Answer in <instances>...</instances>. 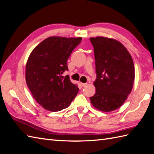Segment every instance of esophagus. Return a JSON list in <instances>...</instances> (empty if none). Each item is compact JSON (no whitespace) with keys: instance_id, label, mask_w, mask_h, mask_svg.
Wrapping results in <instances>:
<instances>
[{"instance_id":"1","label":"esophagus","mask_w":154,"mask_h":154,"mask_svg":"<svg viewBox=\"0 0 154 154\" xmlns=\"http://www.w3.org/2000/svg\"><path fill=\"white\" fill-rule=\"evenodd\" d=\"M87 83H80V85L82 86V87H84L86 85H87Z\"/></svg>"}]
</instances>
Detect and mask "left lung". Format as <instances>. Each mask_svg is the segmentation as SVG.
<instances>
[{
	"label": "left lung",
	"mask_w": 154,
	"mask_h": 154,
	"mask_svg": "<svg viewBox=\"0 0 154 154\" xmlns=\"http://www.w3.org/2000/svg\"><path fill=\"white\" fill-rule=\"evenodd\" d=\"M94 49L97 78L95 95L90 100L97 109L110 112L120 107L133 88V59L118 40L97 36L89 39Z\"/></svg>",
	"instance_id": "obj_1"
}]
</instances>
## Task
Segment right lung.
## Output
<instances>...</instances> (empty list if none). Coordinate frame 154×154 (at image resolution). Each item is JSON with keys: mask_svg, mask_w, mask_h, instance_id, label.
Returning a JSON list of instances; mask_svg holds the SVG:
<instances>
[{"mask_svg": "<svg viewBox=\"0 0 154 154\" xmlns=\"http://www.w3.org/2000/svg\"><path fill=\"white\" fill-rule=\"evenodd\" d=\"M78 38L51 36L40 42L30 54L26 64L27 85L36 102L44 109L61 111L68 107L79 88L70 82L67 61L82 41Z\"/></svg>", "mask_w": 154, "mask_h": 154, "instance_id": "1", "label": "right lung"}]
</instances>
